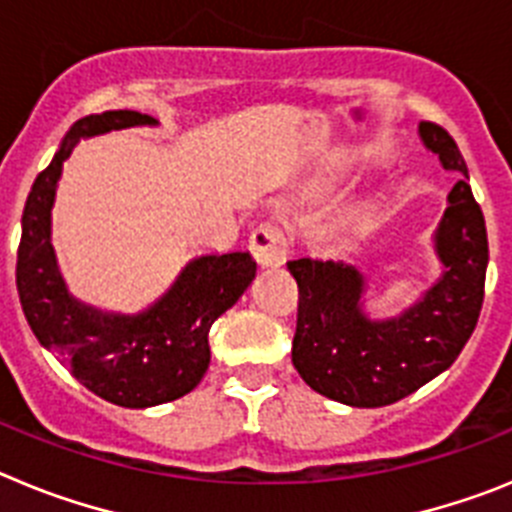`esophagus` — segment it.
<instances>
[{
	"label": "esophagus",
	"mask_w": 512,
	"mask_h": 512,
	"mask_svg": "<svg viewBox=\"0 0 512 512\" xmlns=\"http://www.w3.org/2000/svg\"><path fill=\"white\" fill-rule=\"evenodd\" d=\"M253 259L259 261L261 266H282L287 261V238H284L282 230L277 225L264 223L251 233V241H248Z\"/></svg>",
	"instance_id": "obj_1"
}]
</instances>
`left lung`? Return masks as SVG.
<instances>
[{"instance_id": "1", "label": "left lung", "mask_w": 512, "mask_h": 512, "mask_svg": "<svg viewBox=\"0 0 512 512\" xmlns=\"http://www.w3.org/2000/svg\"><path fill=\"white\" fill-rule=\"evenodd\" d=\"M418 135L443 169L464 176L433 233L441 277L420 300L395 318H372L364 310L366 277L356 266L310 256L287 261L300 287L292 364L312 390L351 408L392 405L446 372L485 300L490 248L464 156L436 122H420Z\"/></svg>"}]
</instances>
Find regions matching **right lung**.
<instances>
[{"label": "right lung", "mask_w": 512, "mask_h": 512, "mask_svg": "<svg viewBox=\"0 0 512 512\" xmlns=\"http://www.w3.org/2000/svg\"><path fill=\"white\" fill-rule=\"evenodd\" d=\"M138 125H158V120L133 110H110L71 125L27 194L17 251V292L40 346L56 354L89 392L135 410L179 400L200 384L210 366L212 323L256 279V261L248 251L205 253L135 315L99 310L71 295L51 243V210L63 161L79 140Z\"/></svg>", "instance_id": "right-lung-1"}]
</instances>
